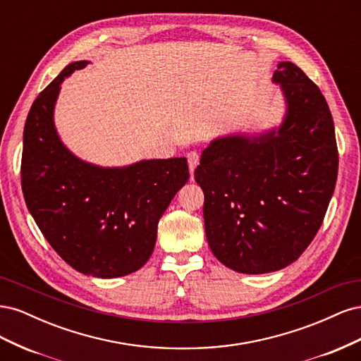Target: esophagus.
<instances>
[{
	"mask_svg": "<svg viewBox=\"0 0 361 361\" xmlns=\"http://www.w3.org/2000/svg\"><path fill=\"white\" fill-rule=\"evenodd\" d=\"M187 158H188V166H190V171H191V173H194L195 167L199 166L200 157H199L197 152H190V154L187 155Z\"/></svg>",
	"mask_w": 361,
	"mask_h": 361,
	"instance_id": "1",
	"label": "esophagus"
}]
</instances>
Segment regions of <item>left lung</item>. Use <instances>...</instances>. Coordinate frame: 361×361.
<instances>
[{
    "instance_id": "8db88e82",
    "label": "left lung",
    "mask_w": 361,
    "mask_h": 361,
    "mask_svg": "<svg viewBox=\"0 0 361 361\" xmlns=\"http://www.w3.org/2000/svg\"><path fill=\"white\" fill-rule=\"evenodd\" d=\"M272 80L288 102L281 128L253 140L218 138L194 171L204 192L207 244L243 274L279 271L304 253L337 179L334 123L319 87L290 61Z\"/></svg>"
}]
</instances>
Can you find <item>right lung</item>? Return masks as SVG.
<instances>
[{"label": "right lung", "mask_w": 361, "mask_h": 361, "mask_svg": "<svg viewBox=\"0 0 361 361\" xmlns=\"http://www.w3.org/2000/svg\"><path fill=\"white\" fill-rule=\"evenodd\" d=\"M87 61L71 63L32 102L24 126L20 185L30 214L57 255L85 276L114 279L143 267L159 218L190 179L185 158L102 169L75 158L54 128L60 84Z\"/></svg>", "instance_id": "1"}]
</instances>
